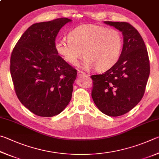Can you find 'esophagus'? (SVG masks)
Listing matches in <instances>:
<instances>
[{"label":"esophagus","mask_w":159,"mask_h":159,"mask_svg":"<svg viewBox=\"0 0 159 159\" xmlns=\"http://www.w3.org/2000/svg\"><path fill=\"white\" fill-rule=\"evenodd\" d=\"M77 75L78 76H82V75H85L86 73L84 71L80 70H77Z\"/></svg>","instance_id":"34e87169"}]
</instances>
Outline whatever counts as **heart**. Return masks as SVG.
Segmentation results:
<instances>
[{"label":"heart","mask_w":159,"mask_h":159,"mask_svg":"<svg viewBox=\"0 0 159 159\" xmlns=\"http://www.w3.org/2000/svg\"><path fill=\"white\" fill-rule=\"evenodd\" d=\"M68 40L58 39L55 47L66 61L76 65L82 53L85 58L82 66L95 67L105 71L117 62L120 57L123 38L120 31L115 29L93 24L81 25L68 35Z\"/></svg>","instance_id":"heart-1"}]
</instances>
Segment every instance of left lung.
<instances>
[{"instance_id":"left-lung-1","label":"left lung","mask_w":159,"mask_h":159,"mask_svg":"<svg viewBox=\"0 0 159 159\" xmlns=\"http://www.w3.org/2000/svg\"><path fill=\"white\" fill-rule=\"evenodd\" d=\"M124 36L123 49L115 65L101 75H91V96L102 113L118 116L129 112L141 101L148 80V52L140 33L127 22L104 21Z\"/></svg>"}]
</instances>
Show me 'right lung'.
<instances>
[{
	"label": "right lung",
	"instance_id": "1",
	"mask_svg": "<svg viewBox=\"0 0 159 159\" xmlns=\"http://www.w3.org/2000/svg\"><path fill=\"white\" fill-rule=\"evenodd\" d=\"M70 21L58 18L31 25L11 54L10 69L16 96L38 116L57 115L71 100L77 70L58 55L55 47L58 31Z\"/></svg>",
	"mask_w": 159,
	"mask_h": 159
}]
</instances>
